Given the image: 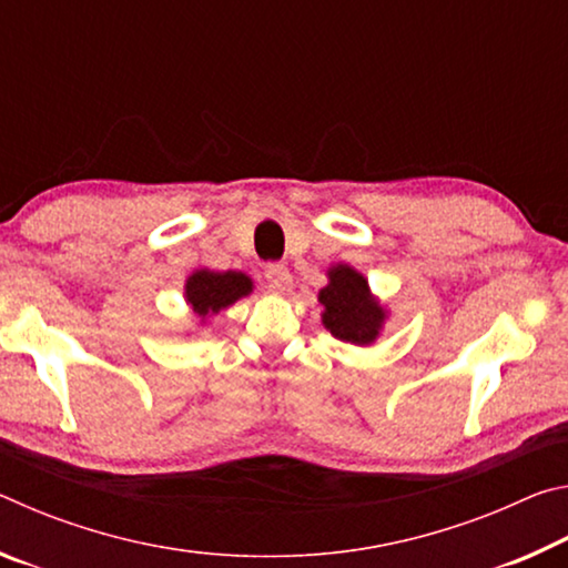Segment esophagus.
Listing matches in <instances>:
<instances>
[{
    "instance_id": "esophagus-1",
    "label": "esophagus",
    "mask_w": 568,
    "mask_h": 568,
    "mask_svg": "<svg viewBox=\"0 0 568 568\" xmlns=\"http://www.w3.org/2000/svg\"><path fill=\"white\" fill-rule=\"evenodd\" d=\"M265 281L273 293H287L293 287V275L283 263L265 265Z\"/></svg>"
}]
</instances>
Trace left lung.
Returning <instances> with one entry per match:
<instances>
[{"instance_id":"left-lung-1","label":"left lung","mask_w":568,"mask_h":568,"mask_svg":"<svg viewBox=\"0 0 568 568\" xmlns=\"http://www.w3.org/2000/svg\"><path fill=\"white\" fill-rule=\"evenodd\" d=\"M328 277L331 283L321 291V303L325 305V328L335 338L355 345H368L376 341L383 323V307L371 297L365 277L348 265H335Z\"/></svg>"}]
</instances>
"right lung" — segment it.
Wrapping results in <instances>:
<instances>
[{
  "mask_svg": "<svg viewBox=\"0 0 568 568\" xmlns=\"http://www.w3.org/2000/svg\"><path fill=\"white\" fill-rule=\"evenodd\" d=\"M253 291V283L250 277L243 273H210V271H197L195 275H190V281L185 285V295L187 301L195 307L197 315H210L217 313L220 307L233 305L237 297L247 295Z\"/></svg>",
  "mask_w": 568,
  "mask_h": 568,
  "instance_id": "obj_1",
  "label": "right lung"
}]
</instances>
